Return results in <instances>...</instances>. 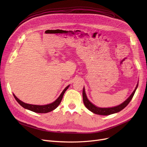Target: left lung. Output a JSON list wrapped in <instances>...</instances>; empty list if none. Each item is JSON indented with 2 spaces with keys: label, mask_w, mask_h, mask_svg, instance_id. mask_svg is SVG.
Returning <instances> with one entry per match:
<instances>
[{
  "label": "left lung",
  "mask_w": 147,
  "mask_h": 147,
  "mask_svg": "<svg viewBox=\"0 0 147 147\" xmlns=\"http://www.w3.org/2000/svg\"><path fill=\"white\" fill-rule=\"evenodd\" d=\"M138 86V84L136 86V88H135L134 91H133L132 93V94L128 97V98L124 101L123 103L121 104H120L118 106L114 107L112 108H99V107H97L96 106L94 105H93L91 102L87 98V96L86 95L85 91H84V88H83V103L85 105L86 107L89 110H90L91 112L92 113H94L97 115H111L113 113H115L120 112V111L122 110L123 109H124L128 105V104L129 103L131 99H132L133 96L134 95V93L136 91V89Z\"/></svg>",
  "instance_id": "left-lung-1"
}]
</instances>
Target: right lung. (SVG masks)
<instances>
[{
  "instance_id": "obj_1",
  "label": "right lung",
  "mask_w": 147,
  "mask_h": 147,
  "mask_svg": "<svg viewBox=\"0 0 147 147\" xmlns=\"http://www.w3.org/2000/svg\"><path fill=\"white\" fill-rule=\"evenodd\" d=\"M69 87V85L67 86L64 89V91L62 92L61 95L59 96V97L55 102H53L51 104L45 105H31V104H26V103H24V102H22L21 100L18 99L17 97L15 96L14 94H13V96H14L16 101L18 102V103L24 109L29 110L30 111H32V112H35V113H48V112H51V111L56 109L57 107V106L60 104L62 99H63V97L64 93H65V91L67 90Z\"/></svg>"
}]
</instances>
